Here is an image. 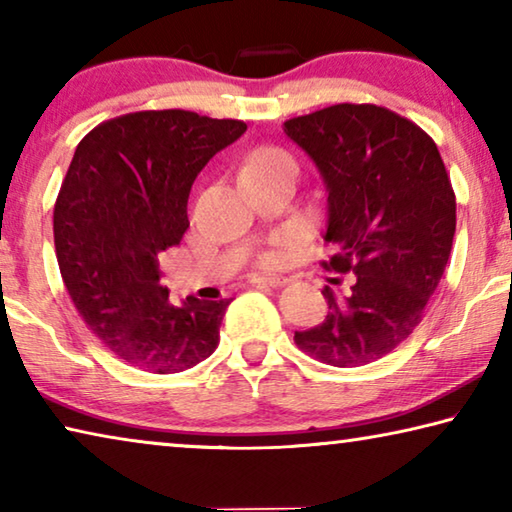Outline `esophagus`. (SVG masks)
Segmentation results:
<instances>
[{"mask_svg": "<svg viewBox=\"0 0 512 512\" xmlns=\"http://www.w3.org/2000/svg\"><path fill=\"white\" fill-rule=\"evenodd\" d=\"M255 284V287H284L287 284V280L284 277H271V275H253V280H250Z\"/></svg>", "mask_w": 512, "mask_h": 512, "instance_id": "1", "label": "esophagus"}]
</instances>
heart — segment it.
<instances>
[{"label": "heart", "instance_id": "obj_1", "mask_svg": "<svg viewBox=\"0 0 512 512\" xmlns=\"http://www.w3.org/2000/svg\"><path fill=\"white\" fill-rule=\"evenodd\" d=\"M275 171H293V160L280 149H273V146H262V149L253 151L246 158L244 167H241V180L268 176V173H275ZM280 259H282L280 253H271L264 257V264L275 266Z\"/></svg>", "mask_w": 512, "mask_h": 512}]
</instances>
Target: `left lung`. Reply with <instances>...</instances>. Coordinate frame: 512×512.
Listing matches in <instances>:
<instances>
[{
    "label": "left lung",
    "instance_id": "left-lung-1",
    "mask_svg": "<svg viewBox=\"0 0 512 512\" xmlns=\"http://www.w3.org/2000/svg\"><path fill=\"white\" fill-rule=\"evenodd\" d=\"M327 187L323 262L357 280L345 300L329 287L323 323L296 332L309 357L336 368L377 361L409 339L445 273L456 196L438 146L413 121L372 103H336L284 121Z\"/></svg>",
    "mask_w": 512,
    "mask_h": 512
}]
</instances>
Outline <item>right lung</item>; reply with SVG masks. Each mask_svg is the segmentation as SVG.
Returning a JSON list of instances; mask_svg holds the SVG:
<instances>
[{
  "instance_id": "obj_1",
  "label": "right lung",
  "mask_w": 512,
  "mask_h": 512,
  "mask_svg": "<svg viewBox=\"0 0 512 512\" xmlns=\"http://www.w3.org/2000/svg\"><path fill=\"white\" fill-rule=\"evenodd\" d=\"M244 133L239 119L142 110L103 121L76 146L54 205L60 275L85 325L128 366L171 375L219 345L230 300L171 305L158 255L189 228L198 173Z\"/></svg>"
}]
</instances>
